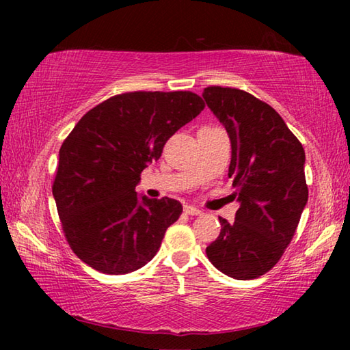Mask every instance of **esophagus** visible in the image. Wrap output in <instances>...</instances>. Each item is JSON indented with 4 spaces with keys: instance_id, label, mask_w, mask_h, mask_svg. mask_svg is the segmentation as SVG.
Wrapping results in <instances>:
<instances>
[{
    "instance_id": "obj_1",
    "label": "esophagus",
    "mask_w": 350,
    "mask_h": 350,
    "mask_svg": "<svg viewBox=\"0 0 350 350\" xmlns=\"http://www.w3.org/2000/svg\"><path fill=\"white\" fill-rule=\"evenodd\" d=\"M183 213H185V215H188V216H200V215H202V211L196 208V206H193V205L183 206Z\"/></svg>"
}]
</instances>
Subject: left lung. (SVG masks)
<instances>
[{"label":"left lung","instance_id":"1","mask_svg":"<svg viewBox=\"0 0 350 350\" xmlns=\"http://www.w3.org/2000/svg\"><path fill=\"white\" fill-rule=\"evenodd\" d=\"M202 97L232 140L228 177L241 202L206 247L210 262L234 280H254L276 265L307 204L301 142L262 100L236 88L208 86Z\"/></svg>","mask_w":350,"mask_h":350}]
</instances>
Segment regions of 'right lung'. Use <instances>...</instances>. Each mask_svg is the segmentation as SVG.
<instances>
[{
  "label": "right lung",
  "instance_id": "1",
  "mask_svg": "<svg viewBox=\"0 0 350 350\" xmlns=\"http://www.w3.org/2000/svg\"><path fill=\"white\" fill-rule=\"evenodd\" d=\"M205 108L189 91L118 94L83 116L64 139L52 185L69 247L106 275H125L156 256L182 215L179 200H139L135 185L167 140Z\"/></svg>",
  "mask_w": 350,
  "mask_h": 350
}]
</instances>
